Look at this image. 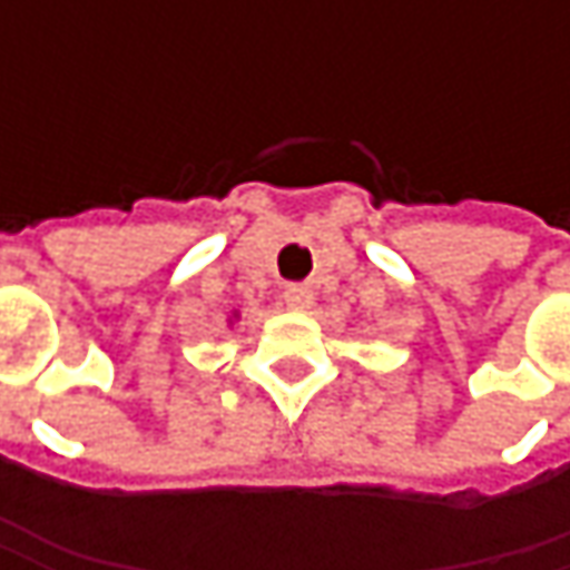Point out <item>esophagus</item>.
<instances>
[{
	"instance_id": "esophagus-1",
	"label": "esophagus",
	"mask_w": 570,
	"mask_h": 570,
	"mask_svg": "<svg viewBox=\"0 0 570 570\" xmlns=\"http://www.w3.org/2000/svg\"><path fill=\"white\" fill-rule=\"evenodd\" d=\"M285 304L292 307V311H311L314 307V288L311 285H304V282H295V285H285Z\"/></svg>"
}]
</instances>
